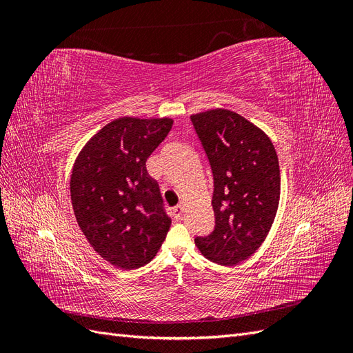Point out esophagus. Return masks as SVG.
Returning a JSON list of instances; mask_svg holds the SVG:
<instances>
[{
  "mask_svg": "<svg viewBox=\"0 0 353 353\" xmlns=\"http://www.w3.org/2000/svg\"><path fill=\"white\" fill-rule=\"evenodd\" d=\"M172 213H174V218H175L176 221H179L181 216H183V213H184V208L181 206V205H178V206H175V208L172 209Z\"/></svg>",
  "mask_w": 353,
  "mask_h": 353,
  "instance_id": "1",
  "label": "esophagus"
}]
</instances>
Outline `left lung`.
<instances>
[{
	"label": "left lung",
	"mask_w": 353,
	"mask_h": 353,
	"mask_svg": "<svg viewBox=\"0 0 353 353\" xmlns=\"http://www.w3.org/2000/svg\"><path fill=\"white\" fill-rule=\"evenodd\" d=\"M213 175L215 228L194 243L206 259L231 266L261 248L280 201V165L270 137L236 112L191 116Z\"/></svg>",
	"instance_id": "8db88e82"
}]
</instances>
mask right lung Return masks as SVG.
I'll return each mask as SVG.
<instances>
[{
  "instance_id": "right-lung-1",
  "label": "right lung",
  "mask_w": 353,
  "mask_h": 353,
  "mask_svg": "<svg viewBox=\"0 0 353 353\" xmlns=\"http://www.w3.org/2000/svg\"><path fill=\"white\" fill-rule=\"evenodd\" d=\"M172 123L169 117H119L103 126L74 160V218L92 249L121 270L150 262L169 231L170 218L145 162Z\"/></svg>"
}]
</instances>
